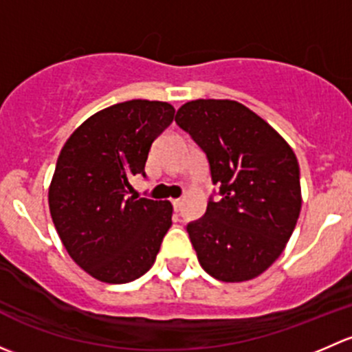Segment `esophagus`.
Listing matches in <instances>:
<instances>
[{
    "label": "esophagus",
    "instance_id": "obj_1",
    "mask_svg": "<svg viewBox=\"0 0 352 352\" xmlns=\"http://www.w3.org/2000/svg\"><path fill=\"white\" fill-rule=\"evenodd\" d=\"M182 199H172V204H173V209H175V211H179L180 208H182Z\"/></svg>",
    "mask_w": 352,
    "mask_h": 352
}]
</instances>
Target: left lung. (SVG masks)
<instances>
[{
	"label": "left lung",
	"mask_w": 352,
	"mask_h": 352,
	"mask_svg": "<svg viewBox=\"0 0 352 352\" xmlns=\"http://www.w3.org/2000/svg\"><path fill=\"white\" fill-rule=\"evenodd\" d=\"M175 120L204 150L221 192L187 225L199 264L218 281H250L274 264L296 226V155L271 124L235 100L187 102Z\"/></svg>",
	"instance_id": "8db88e82"
}]
</instances>
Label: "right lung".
Instances as JSON below:
<instances>
[{
    "label": "right lung",
    "instance_id": "1",
    "mask_svg": "<svg viewBox=\"0 0 352 352\" xmlns=\"http://www.w3.org/2000/svg\"><path fill=\"white\" fill-rule=\"evenodd\" d=\"M168 102L127 100L88 117L59 153L49 211L69 257L91 278L124 285L151 269L172 226L170 201L127 197L155 138L173 120Z\"/></svg>",
    "mask_w": 352,
    "mask_h": 352
}]
</instances>
